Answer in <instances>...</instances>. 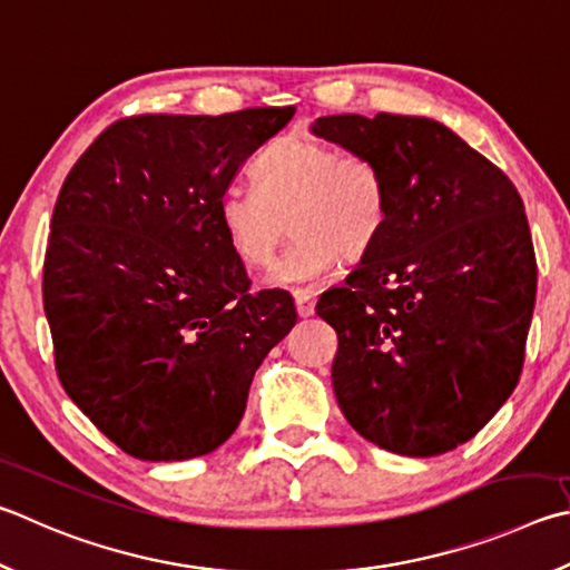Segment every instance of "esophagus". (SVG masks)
<instances>
[{
    "label": "esophagus",
    "mask_w": 570,
    "mask_h": 570,
    "mask_svg": "<svg viewBox=\"0 0 570 570\" xmlns=\"http://www.w3.org/2000/svg\"><path fill=\"white\" fill-rule=\"evenodd\" d=\"M294 302H296V314L302 318H308L314 314V296L306 294V292H296L294 294Z\"/></svg>",
    "instance_id": "obj_1"
}]
</instances>
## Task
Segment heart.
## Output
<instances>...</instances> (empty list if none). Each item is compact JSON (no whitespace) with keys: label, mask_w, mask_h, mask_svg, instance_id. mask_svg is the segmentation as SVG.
<instances>
[{"label":"heart","mask_w":570,"mask_h":570,"mask_svg":"<svg viewBox=\"0 0 570 570\" xmlns=\"http://www.w3.org/2000/svg\"><path fill=\"white\" fill-rule=\"evenodd\" d=\"M256 189H226L216 222L244 266L272 264L288 236L296 242L266 276L268 286H312L334 268L366 256L386 224V189L366 159L312 137L276 141L254 169Z\"/></svg>","instance_id":"b5f03b06"}]
</instances>
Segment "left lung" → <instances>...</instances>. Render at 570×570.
Returning a JSON list of instances; mask_svg holds the SVG:
<instances>
[{
  "instance_id": "1",
  "label": "left lung",
  "mask_w": 570,
  "mask_h": 570,
  "mask_svg": "<svg viewBox=\"0 0 570 570\" xmlns=\"http://www.w3.org/2000/svg\"><path fill=\"white\" fill-rule=\"evenodd\" d=\"M312 131L366 159L386 189L374 249L316 304L338 336V406L379 449L453 451L523 368L538 268L521 196L436 119L334 114Z\"/></svg>"
}]
</instances>
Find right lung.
Segmentation results:
<instances>
[{
    "instance_id": "right-lung-1",
    "label": "right lung",
    "mask_w": 570,
    "mask_h": 570,
    "mask_svg": "<svg viewBox=\"0 0 570 570\" xmlns=\"http://www.w3.org/2000/svg\"><path fill=\"white\" fill-rule=\"evenodd\" d=\"M294 111L121 119L61 186L41 284L57 374L134 459L219 449L256 368L296 324L282 288L249 292L216 222L236 171Z\"/></svg>"
}]
</instances>
